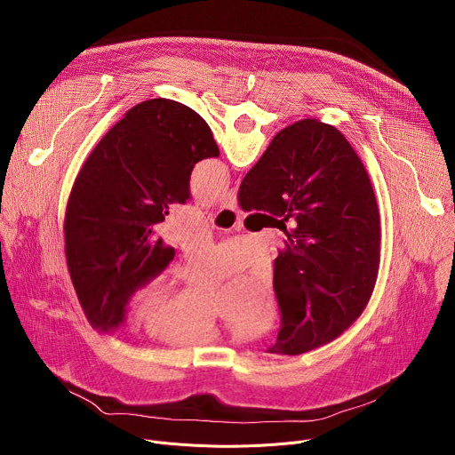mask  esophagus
<instances>
[{
  "mask_svg": "<svg viewBox=\"0 0 455 455\" xmlns=\"http://www.w3.org/2000/svg\"><path fill=\"white\" fill-rule=\"evenodd\" d=\"M237 207V194L235 190H228L221 198V209H235Z\"/></svg>",
  "mask_w": 455,
  "mask_h": 455,
  "instance_id": "obj_1",
  "label": "esophagus"
}]
</instances>
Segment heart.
I'll use <instances>...</instances> for the list:
<instances>
[{"label": "heart", "mask_w": 455, "mask_h": 455, "mask_svg": "<svg viewBox=\"0 0 455 455\" xmlns=\"http://www.w3.org/2000/svg\"><path fill=\"white\" fill-rule=\"evenodd\" d=\"M153 302L158 306H167V297L156 295ZM272 316H274V300L267 299L261 311H259L253 328L255 330L265 328L267 323H270ZM158 323H162L165 330L172 331L176 337L192 340V342L209 340L216 335V320H214L212 307L194 306L192 302L187 300L185 295L174 300L172 304H169L162 311Z\"/></svg>", "instance_id": "1"}]
</instances>
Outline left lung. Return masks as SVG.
Wrapping results in <instances>:
<instances>
[{
    "label": "left lung",
    "instance_id": "left-lung-1",
    "mask_svg": "<svg viewBox=\"0 0 455 455\" xmlns=\"http://www.w3.org/2000/svg\"><path fill=\"white\" fill-rule=\"evenodd\" d=\"M216 156L209 124L169 99L137 104L95 146L64 216L68 272L95 330H118L132 295L172 261L156 225L190 198L194 165Z\"/></svg>",
    "mask_w": 455,
    "mask_h": 455
}]
</instances>
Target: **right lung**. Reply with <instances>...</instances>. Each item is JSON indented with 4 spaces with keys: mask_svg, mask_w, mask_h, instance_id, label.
I'll return each instance as SVG.
<instances>
[{
    "mask_svg": "<svg viewBox=\"0 0 455 455\" xmlns=\"http://www.w3.org/2000/svg\"><path fill=\"white\" fill-rule=\"evenodd\" d=\"M239 205L291 220L274 261L281 330L268 353L339 339L365 309L379 265L376 196L351 144L315 118L284 127L241 181Z\"/></svg>",
    "mask_w": 455,
    "mask_h": 455,
    "instance_id": "right-lung-1",
    "label": "right lung"
}]
</instances>
